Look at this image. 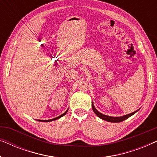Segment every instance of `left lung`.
<instances>
[{
    "label": "left lung",
    "instance_id": "left-lung-1",
    "mask_svg": "<svg viewBox=\"0 0 157 157\" xmlns=\"http://www.w3.org/2000/svg\"><path fill=\"white\" fill-rule=\"evenodd\" d=\"M92 109H93L94 112L96 113V115L98 116V117L101 118V119H102L103 120H105V121H109V122H113V123H117V122L123 121H124V120H126V119H128V118L132 117V115H134L135 113L138 111V110H136V111H134V112H132V113H129V114H127V115H124V116H123V117H109V116H106V115L103 114V113H100L99 111H98L97 110H96L95 106H94V105L93 104V102H92Z\"/></svg>",
    "mask_w": 157,
    "mask_h": 157
}]
</instances>
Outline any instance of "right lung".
Returning a JSON list of instances; mask_svg holds the SVG:
<instances>
[{
  "label": "right lung",
  "instance_id": "add662e5",
  "mask_svg": "<svg viewBox=\"0 0 157 157\" xmlns=\"http://www.w3.org/2000/svg\"><path fill=\"white\" fill-rule=\"evenodd\" d=\"M68 110L66 111V112H64L63 114H61V116H59V117H58L56 118H54V119H49V120H37V121H42V122H48V121H54V120H57L58 119H59V118H61L63 117V116H64L66 114V113H67Z\"/></svg>",
  "mask_w": 157,
  "mask_h": 157
}]
</instances>
